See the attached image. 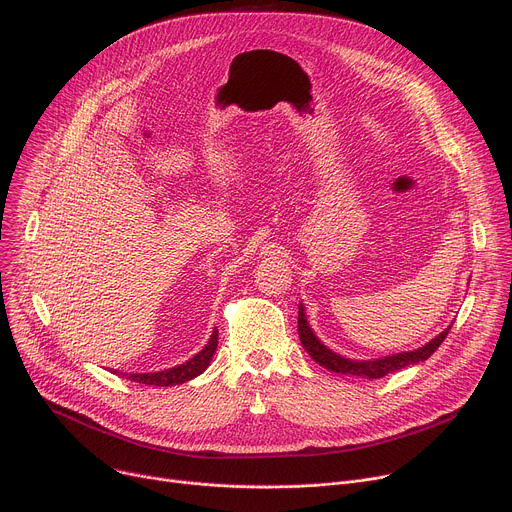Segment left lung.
I'll use <instances>...</instances> for the list:
<instances>
[{
    "label": "left lung",
    "instance_id": "obj_1",
    "mask_svg": "<svg viewBox=\"0 0 512 512\" xmlns=\"http://www.w3.org/2000/svg\"><path fill=\"white\" fill-rule=\"evenodd\" d=\"M298 332H300V340L304 344V348L310 352V356L320 364V367L332 371V373H344V375H356V377H369V379H381L393 371H401L409 364H417L421 360H427L440 344L446 340L450 328H446L440 336H435L431 342H427L425 346L413 350V352H401L395 356H387V358H379V360H348L338 356L336 352L328 350L310 330L308 322H306V314L304 308L300 306L298 312Z\"/></svg>",
    "mask_w": 512,
    "mask_h": 512
}]
</instances>
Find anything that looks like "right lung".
<instances>
[{"label":"right lung","mask_w":512,"mask_h":512,"mask_svg":"<svg viewBox=\"0 0 512 512\" xmlns=\"http://www.w3.org/2000/svg\"><path fill=\"white\" fill-rule=\"evenodd\" d=\"M218 344V330L212 332L208 344L194 354L190 360H186L180 367L174 369H166L160 373H148V375H125L129 381L141 383V385H154V387H172V385H182L194 377H198L200 373L206 371V367L210 364V358L216 350Z\"/></svg>","instance_id":"1"}]
</instances>
